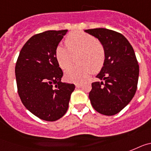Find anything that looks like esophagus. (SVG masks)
I'll return each instance as SVG.
<instances>
[{"label":"esophagus","instance_id":"esophagus-1","mask_svg":"<svg viewBox=\"0 0 151 151\" xmlns=\"http://www.w3.org/2000/svg\"><path fill=\"white\" fill-rule=\"evenodd\" d=\"M81 83H75V86H76V87H77V88H80V87H81Z\"/></svg>","mask_w":151,"mask_h":151}]
</instances>
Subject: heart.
Returning <instances> with one entry per match:
<instances>
[{
  "label": "heart",
  "mask_w": 151,
  "mask_h": 151,
  "mask_svg": "<svg viewBox=\"0 0 151 151\" xmlns=\"http://www.w3.org/2000/svg\"><path fill=\"white\" fill-rule=\"evenodd\" d=\"M67 47L58 45L55 49L57 62L62 69H66L72 64L73 55L79 53L77 61L81 64L67 69L65 77L69 81L81 82L92 72L96 73L103 67L106 52L103 45L93 36L83 32H71L65 39Z\"/></svg>",
  "instance_id": "b5f03b06"
}]
</instances>
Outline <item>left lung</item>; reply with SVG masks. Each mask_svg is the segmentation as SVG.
<instances>
[{"instance_id": "obj_1", "label": "left lung", "mask_w": 151, "mask_h": 151, "mask_svg": "<svg viewBox=\"0 0 151 151\" xmlns=\"http://www.w3.org/2000/svg\"><path fill=\"white\" fill-rule=\"evenodd\" d=\"M99 39L106 52L103 67L89 93L94 109L105 115L119 113L137 90L139 65L132 45L122 34L105 28L86 29Z\"/></svg>"}]
</instances>
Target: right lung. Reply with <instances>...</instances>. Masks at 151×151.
<instances>
[{"label": "right lung", "instance_id": "1", "mask_svg": "<svg viewBox=\"0 0 151 151\" xmlns=\"http://www.w3.org/2000/svg\"><path fill=\"white\" fill-rule=\"evenodd\" d=\"M68 30H48L34 35L19 52L15 67L18 94L24 106L45 121L66 113L74 84L62 83L63 71L55 49Z\"/></svg>", "mask_w": 151, "mask_h": 151}]
</instances>
